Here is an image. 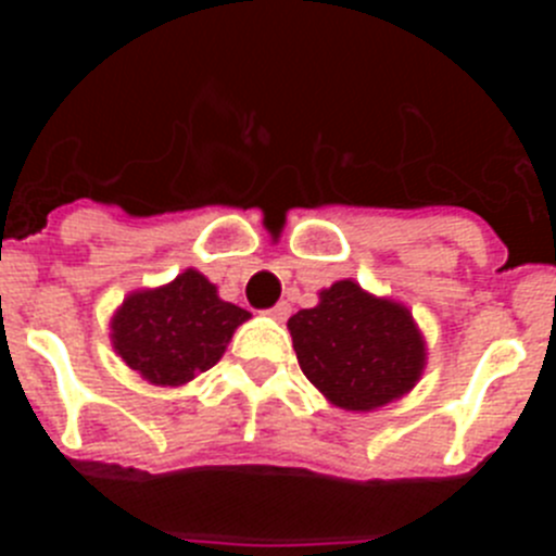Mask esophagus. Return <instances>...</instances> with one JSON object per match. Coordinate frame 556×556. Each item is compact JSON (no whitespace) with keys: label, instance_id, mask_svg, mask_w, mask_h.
Returning a JSON list of instances; mask_svg holds the SVG:
<instances>
[{"label":"esophagus","instance_id":"1","mask_svg":"<svg viewBox=\"0 0 556 556\" xmlns=\"http://www.w3.org/2000/svg\"><path fill=\"white\" fill-rule=\"evenodd\" d=\"M289 312H292V306H289L287 301H281V303H275L273 308H269V317H273V320H278V323H283L289 317Z\"/></svg>","mask_w":556,"mask_h":556}]
</instances>
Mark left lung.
I'll return each instance as SVG.
<instances>
[{
  "mask_svg": "<svg viewBox=\"0 0 556 556\" xmlns=\"http://www.w3.org/2000/svg\"><path fill=\"white\" fill-rule=\"evenodd\" d=\"M303 376L333 406L370 412L417 384L426 342L409 308L365 292L356 281L331 283L314 308L289 317Z\"/></svg>",
  "mask_w": 556,
  "mask_h": 556,
  "instance_id": "left-lung-1",
  "label": "left lung"
}]
</instances>
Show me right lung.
Instances as JSON below:
<instances>
[{
	"mask_svg": "<svg viewBox=\"0 0 556 556\" xmlns=\"http://www.w3.org/2000/svg\"><path fill=\"white\" fill-rule=\"evenodd\" d=\"M250 312L223 301L217 287L186 269L166 287L127 294L111 320L113 351L155 387H180L223 358Z\"/></svg>",
	"mask_w": 556,
	"mask_h": 556,
	"instance_id": "right-lung-1",
	"label": "right lung"
}]
</instances>
